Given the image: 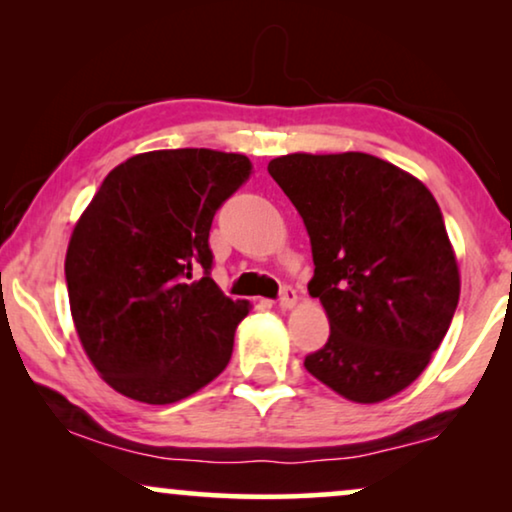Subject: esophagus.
I'll return each mask as SVG.
<instances>
[{
    "label": "esophagus",
    "instance_id": "34e87169",
    "mask_svg": "<svg viewBox=\"0 0 512 512\" xmlns=\"http://www.w3.org/2000/svg\"><path fill=\"white\" fill-rule=\"evenodd\" d=\"M296 303H298V291L289 284L282 286V293H279V307H282V310H291Z\"/></svg>",
    "mask_w": 512,
    "mask_h": 512
}]
</instances>
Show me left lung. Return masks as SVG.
Returning a JSON list of instances; mask_svg holds the SVG:
<instances>
[{
	"instance_id": "8db88e82",
	"label": "left lung",
	"mask_w": 512,
	"mask_h": 512,
	"mask_svg": "<svg viewBox=\"0 0 512 512\" xmlns=\"http://www.w3.org/2000/svg\"><path fill=\"white\" fill-rule=\"evenodd\" d=\"M310 235L307 284L331 335L307 373L354 403H380L422 375L459 303V268L436 198L387 160L347 151L270 160Z\"/></svg>"
}]
</instances>
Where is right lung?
<instances>
[{
  "mask_svg": "<svg viewBox=\"0 0 512 512\" xmlns=\"http://www.w3.org/2000/svg\"><path fill=\"white\" fill-rule=\"evenodd\" d=\"M249 174L242 153H139L81 214L65 258L69 307L88 359L118 394L177 403L228 366L249 303L209 277V228Z\"/></svg>",
  "mask_w": 512,
  "mask_h": 512,
  "instance_id": "add662e5",
  "label": "right lung"
}]
</instances>
